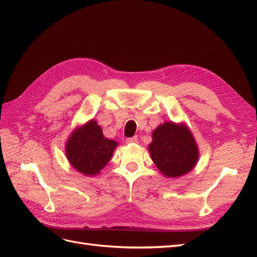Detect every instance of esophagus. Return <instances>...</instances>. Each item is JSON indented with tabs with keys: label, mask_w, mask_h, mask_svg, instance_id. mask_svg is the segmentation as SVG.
<instances>
[{
	"label": "esophagus",
	"mask_w": 257,
	"mask_h": 257,
	"mask_svg": "<svg viewBox=\"0 0 257 257\" xmlns=\"http://www.w3.org/2000/svg\"><path fill=\"white\" fill-rule=\"evenodd\" d=\"M126 143L127 144H137L138 143V138H137V136H134V137H132V138H127L126 139Z\"/></svg>",
	"instance_id": "1"
}]
</instances>
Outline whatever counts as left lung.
Returning <instances> with one entry per match:
<instances>
[{
  "instance_id": "left-lung-1",
  "label": "left lung",
  "mask_w": 257,
  "mask_h": 257,
  "mask_svg": "<svg viewBox=\"0 0 257 257\" xmlns=\"http://www.w3.org/2000/svg\"><path fill=\"white\" fill-rule=\"evenodd\" d=\"M151 159L162 175L178 178L190 173L199 158L198 146L184 123L167 121L153 131L148 146Z\"/></svg>"
}]
</instances>
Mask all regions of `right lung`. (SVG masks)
Returning <instances> with one entry per match:
<instances>
[{
  "label": "right lung",
  "instance_id": "right-lung-1",
  "mask_svg": "<svg viewBox=\"0 0 257 257\" xmlns=\"http://www.w3.org/2000/svg\"><path fill=\"white\" fill-rule=\"evenodd\" d=\"M116 146L118 142L106 138L102 127L92 119L72 132L65 145V154L77 172L94 177L110 161Z\"/></svg>",
  "mask_w": 257,
  "mask_h": 257
}]
</instances>
